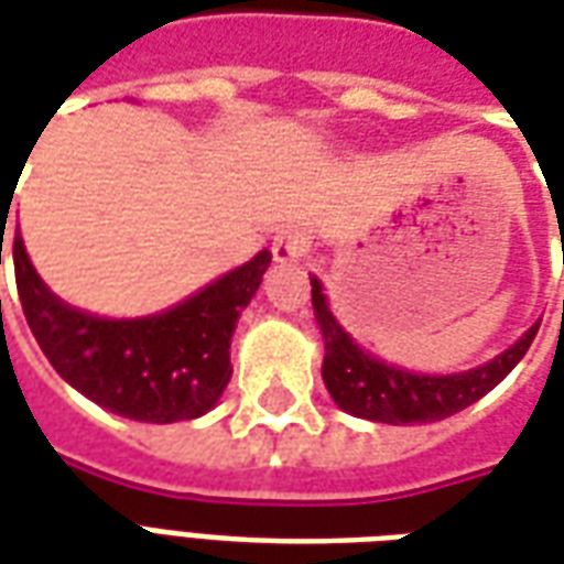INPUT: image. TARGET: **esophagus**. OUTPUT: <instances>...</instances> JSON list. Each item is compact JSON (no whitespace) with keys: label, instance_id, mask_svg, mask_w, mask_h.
Listing matches in <instances>:
<instances>
[{"label":"esophagus","instance_id":"esophagus-1","mask_svg":"<svg viewBox=\"0 0 564 564\" xmlns=\"http://www.w3.org/2000/svg\"><path fill=\"white\" fill-rule=\"evenodd\" d=\"M311 250V238L299 229H286L271 241V257L278 262H299Z\"/></svg>","mask_w":564,"mask_h":564}]
</instances>
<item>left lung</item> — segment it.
<instances>
[{"mask_svg":"<svg viewBox=\"0 0 564 564\" xmlns=\"http://www.w3.org/2000/svg\"><path fill=\"white\" fill-rule=\"evenodd\" d=\"M311 302H314V314H317L323 344H326L323 380H326V390L335 404L344 408L347 414L390 425L435 423V420L459 414L468 404L484 399L486 392L508 378L510 368L525 356L538 335V326H541V323H534L513 347L471 371L414 375V371L387 366L375 356H368L338 326V319L332 317L317 278H311Z\"/></svg>","mask_w":564,"mask_h":564,"instance_id":"8db88e82","label":"left lung"}]
</instances>
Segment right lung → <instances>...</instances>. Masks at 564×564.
<instances>
[{"label": "right lung", "mask_w": 564, "mask_h": 564, "mask_svg": "<svg viewBox=\"0 0 564 564\" xmlns=\"http://www.w3.org/2000/svg\"><path fill=\"white\" fill-rule=\"evenodd\" d=\"M269 262L271 253L262 250L153 317L105 319L59 302L32 269L23 238L14 235L20 305L47 362L90 402L139 423L196 420L220 402L232 378L235 323L257 295Z\"/></svg>", "instance_id": "obj_1"}]
</instances>
